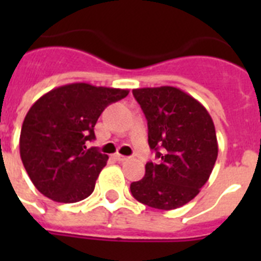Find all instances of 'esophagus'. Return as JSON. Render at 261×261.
<instances>
[{"label": "esophagus", "mask_w": 261, "mask_h": 261, "mask_svg": "<svg viewBox=\"0 0 261 261\" xmlns=\"http://www.w3.org/2000/svg\"><path fill=\"white\" fill-rule=\"evenodd\" d=\"M114 158L116 159V161H119V162H124V161H126V159H128V156L121 155V154H119V153H115Z\"/></svg>", "instance_id": "esophagus-1"}]
</instances>
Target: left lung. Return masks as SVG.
Here are the masks:
<instances>
[{
  "label": "left lung",
  "mask_w": 261,
  "mask_h": 261,
  "mask_svg": "<svg viewBox=\"0 0 261 261\" xmlns=\"http://www.w3.org/2000/svg\"><path fill=\"white\" fill-rule=\"evenodd\" d=\"M147 120V141L161 162H147L145 176L130 184L137 201L180 208L199 195L218 155L216 128L204 106L172 86L135 89Z\"/></svg>",
  "instance_id": "1"
}]
</instances>
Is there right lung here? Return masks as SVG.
Listing matches in <instances>:
<instances>
[{
  "instance_id": "right-lung-1",
  "label": "right lung",
  "mask_w": 261,
  "mask_h": 261,
  "mask_svg": "<svg viewBox=\"0 0 261 261\" xmlns=\"http://www.w3.org/2000/svg\"><path fill=\"white\" fill-rule=\"evenodd\" d=\"M128 90L70 84L50 90L27 112L19 138L20 158L36 190L57 202L89 197L108 161L96 147L94 126L105 108Z\"/></svg>"
}]
</instances>
